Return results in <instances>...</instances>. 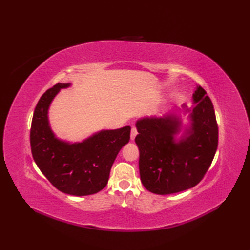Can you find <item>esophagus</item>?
<instances>
[{"instance_id": "34e87169", "label": "esophagus", "mask_w": 250, "mask_h": 250, "mask_svg": "<svg viewBox=\"0 0 250 250\" xmlns=\"http://www.w3.org/2000/svg\"><path fill=\"white\" fill-rule=\"evenodd\" d=\"M136 135H137V129H136V126H132V129H131V140L133 141V140L135 139Z\"/></svg>"}]
</instances>
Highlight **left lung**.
Segmentation results:
<instances>
[{
	"mask_svg": "<svg viewBox=\"0 0 250 250\" xmlns=\"http://www.w3.org/2000/svg\"><path fill=\"white\" fill-rule=\"evenodd\" d=\"M193 103L191 126L179 141L175 135L180 120L175 115L146 117L136 122L141 180L152 193L171 194L194 187L213 162L218 125L213 103L201 86H196Z\"/></svg>",
	"mask_w": 250,
	"mask_h": 250,
	"instance_id": "obj_1",
	"label": "left lung"
}]
</instances>
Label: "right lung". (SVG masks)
<instances>
[{"instance_id":"right-lung-1","label":"right lung","mask_w":250,"mask_h":250,"mask_svg":"<svg viewBox=\"0 0 250 250\" xmlns=\"http://www.w3.org/2000/svg\"><path fill=\"white\" fill-rule=\"evenodd\" d=\"M68 86L55 84L37 102L30 131L31 151L41 172L58 190L76 196L90 195L107 185L117 155L130 141L131 128L101 131L75 144L58 140L49 126L48 108L60 89Z\"/></svg>"}]
</instances>
